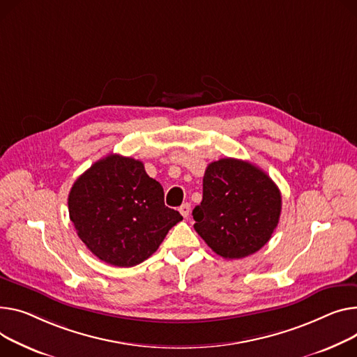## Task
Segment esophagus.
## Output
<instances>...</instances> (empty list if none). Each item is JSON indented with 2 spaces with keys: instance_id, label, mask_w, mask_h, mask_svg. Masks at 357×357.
I'll return each instance as SVG.
<instances>
[{
  "instance_id": "esophagus-1",
  "label": "esophagus",
  "mask_w": 357,
  "mask_h": 357,
  "mask_svg": "<svg viewBox=\"0 0 357 357\" xmlns=\"http://www.w3.org/2000/svg\"><path fill=\"white\" fill-rule=\"evenodd\" d=\"M179 212H181V215L183 217V218H186L188 215H189V212H191V204H183V205H181V208H179Z\"/></svg>"
}]
</instances>
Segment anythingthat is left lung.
<instances>
[{
  "mask_svg": "<svg viewBox=\"0 0 357 357\" xmlns=\"http://www.w3.org/2000/svg\"><path fill=\"white\" fill-rule=\"evenodd\" d=\"M281 194L273 179L248 160L211 162L204 175L202 202L192 211L195 231L227 259L263 248L278 225Z\"/></svg>",
  "mask_w": 357,
  "mask_h": 357,
  "instance_id": "left-lung-1",
  "label": "left lung"
}]
</instances>
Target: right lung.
I'll return each instance as SVG.
<instances>
[{"instance_id":"add662e5","label":"right lung","mask_w":357,"mask_h":357,"mask_svg":"<svg viewBox=\"0 0 357 357\" xmlns=\"http://www.w3.org/2000/svg\"><path fill=\"white\" fill-rule=\"evenodd\" d=\"M79 238L105 263L133 267L149 258L182 215L165 205L163 188L140 160L122 155L93 163L68 194Z\"/></svg>"}]
</instances>
